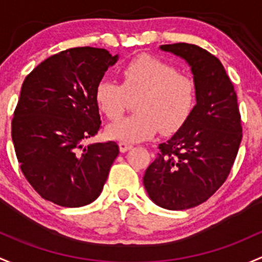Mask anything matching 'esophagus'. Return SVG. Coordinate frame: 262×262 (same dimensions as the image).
Segmentation results:
<instances>
[{
  "mask_svg": "<svg viewBox=\"0 0 262 262\" xmlns=\"http://www.w3.org/2000/svg\"><path fill=\"white\" fill-rule=\"evenodd\" d=\"M118 146H120L121 152H126V151L131 149L132 144H130V142H127V141H120V144H118Z\"/></svg>",
  "mask_w": 262,
  "mask_h": 262,
  "instance_id": "34e87169",
  "label": "esophagus"
}]
</instances>
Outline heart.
<instances>
[{
  "mask_svg": "<svg viewBox=\"0 0 262 262\" xmlns=\"http://www.w3.org/2000/svg\"><path fill=\"white\" fill-rule=\"evenodd\" d=\"M122 84L99 80L94 91L98 108L110 120L125 112L130 97L139 99L136 113L112 123L107 134L116 140L139 142L158 132L172 134L189 118L196 99L195 82L191 77L166 61L152 56H140L128 61L121 71Z\"/></svg>",
  "mask_w": 262,
  "mask_h": 262,
  "instance_id": "b5f03b06",
  "label": "heart"
}]
</instances>
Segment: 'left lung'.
Masks as SVG:
<instances>
[{"instance_id": "left-lung-1", "label": "left lung", "mask_w": 262, "mask_h": 262, "mask_svg": "<svg viewBox=\"0 0 262 262\" xmlns=\"http://www.w3.org/2000/svg\"><path fill=\"white\" fill-rule=\"evenodd\" d=\"M160 48L191 67L196 104L179 131L159 145L144 185L154 203L182 211L211 198L230 175L242 139L241 113L236 91L218 58L187 42Z\"/></svg>"}]
</instances>
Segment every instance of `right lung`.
<instances>
[{"label": "right lung", "instance_id": "1", "mask_svg": "<svg viewBox=\"0 0 262 262\" xmlns=\"http://www.w3.org/2000/svg\"><path fill=\"white\" fill-rule=\"evenodd\" d=\"M116 61L106 49L72 48L45 59L24 80L11 136L21 171L41 198L82 207L103 189L118 145L83 142L101 130L94 91Z\"/></svg>", "mask_w": 262, "mask_h": 262}]
</instances>
